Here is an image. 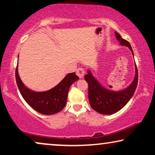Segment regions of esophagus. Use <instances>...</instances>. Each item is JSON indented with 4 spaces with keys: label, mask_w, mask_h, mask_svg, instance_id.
I'll list each match as a JSON object with an SVG mask.
<instances>
[{
    "label": "esophagus",
    "mask_w": 155,
    "mask_h": 155,
    "mask_svg": "<svg viewBox=\"0 0 155 155\" xmlns=\"http://www.w3.org/2000/svg\"><path fill=\"white\" fill-rule=\"evenodd\" d=\"M84 73H85V71H84V69L82 68H79L77 70V71H76V74H77V75L80 78H82L84 77Z\"/></svg>",
    "instance_id": "1"
}]
</instances>
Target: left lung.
I'll list each match as a JSON object with an SVG mask.
<instances>
[{
	"mask_svg": "<svg viewBox=\"0 0 155 155\" xmlns=\"http://www.w3.org/2000/svg\"><path fill=\"white\" fill-rule=\"evenodd\" d=\"M115 35L120 45L128 46L134 57L130 43L123 39L116 31H115ZM135 66V75L133 82L128 87L120 91H113L105 88L92 75L90 70H87V74L84 76V80L88 83L89 101L93 109L99 114L110 115L119 111L128 102L135 93L138 81L136 64Z\"/></svg>",
	"mask_w": 155,
	"mask_h": 155,
	"instance_id": "left-lung-1",
	"label": "left lung"
}]
</instances>
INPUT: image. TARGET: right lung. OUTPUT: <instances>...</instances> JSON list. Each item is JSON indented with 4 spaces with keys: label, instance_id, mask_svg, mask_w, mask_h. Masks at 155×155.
<instances>
[{
    "label": "right lung",
    "instance_id": "obj_1",
    "mask_svg": "<svg viewBox=\"0 0 155 155\" xmlns=\"http://www.w3.org/2000/svg\"><path fill=\"white\" fill-rule=\"evenodd\" d=\"M16 82L22 96L30 107L40 114L52 115L61 111L66 104L69 88L79 79L75 73H68L54 87L45 92H35L25 85L18 74L17 65Z\"/></svg>",
    "mask_w": 155,
    "mask_h": 155
}]
</instances>
